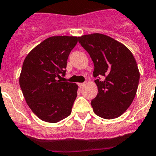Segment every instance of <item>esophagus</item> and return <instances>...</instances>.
Instances as JSON below:
<instances>
[{
  "label": "esophagus",
  "instance_id": "34e87169",
  "mask_svg": "<svg viewBox=\"0 0 156 156\" xmlns=\"http://www.w3.org/2000/svg\"><path fill=\"white\" fill-rule=\"evenodd\" d=\"M85 85H86V83H79V87L80 88H83V87L85 86Z\"/></svg>",
  "mask_w": 156,
  "mask_h": 156
}]
</instances>
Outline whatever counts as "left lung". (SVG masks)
I'll use <instances>...</instances> for the list:
<instances>
[{
	"mask_svg": "<svg viewBox=\"0 0 156 156\" xmlns=\"http://www.w3.org/2000/svg\"><path fill=\"white\" fill-rule=\"evenodd\" d=\"M94 66V76L98 94L91 101L94 112L105 119H115L133 102L138 87L140 73L131 51L122 43L105 34L78 37Z\"/></svg>",
	"mask_w": 156,
	"mask_h": 156,
	"instance_id": "left-lung-1",
	"label": "left lung"
}]
</instances>
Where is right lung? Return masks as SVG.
I'll use <instances>...</instances> for the list:
<instances>
[{
  "mask_svg": "<svg viewBox=\"0 0 156 156\" xmlns=\"http://www.w3.org/2000/svg\"><path fill=\"white\" fill-rule=\"evenodd\" d=\"M77 37L47 38L27 55L19 76V85L27 105L41 120L58 122L71 114L78 85L62 82L69 53Z\"/></svg>",
  "mask_w": 156,
  "mask_h": 156,
  "instance_id": "right-lung-1",
  "label": "right lung"
}]
</instances>
